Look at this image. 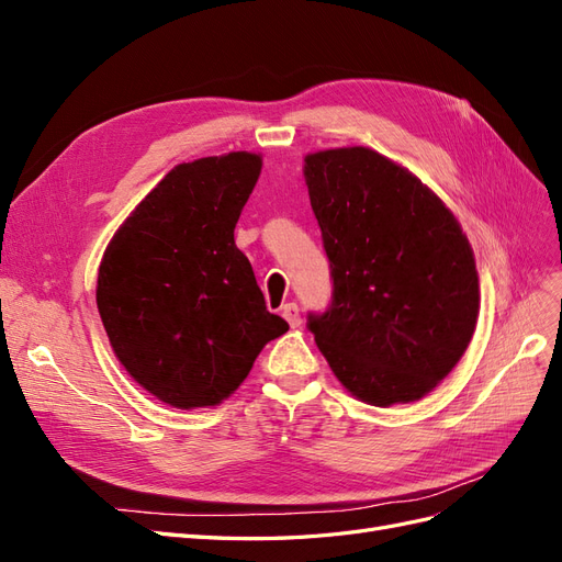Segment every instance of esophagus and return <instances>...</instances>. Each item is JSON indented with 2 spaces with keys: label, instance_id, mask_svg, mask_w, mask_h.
<instances>
[{
  "label": "esophagus",
  "instance_id": "34e87169",
  "mask_svg": "<svg viewBox=\"0 0 562 562\" xmlns=\"http://www.w3.org/2000/svg\"><path fill=\"white\" fill-rule=\"evenodd\" d=\"M281 316L288 321V326H291V328H297L300 323H302L300 307H297L295 302H288V304H283V307H281Z\"/></svg>",
  "mask_w": 562,
  "mask_h": 562
}]
</instances>
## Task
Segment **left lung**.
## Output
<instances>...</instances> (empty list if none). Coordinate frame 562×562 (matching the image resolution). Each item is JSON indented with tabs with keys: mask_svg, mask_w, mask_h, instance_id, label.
I'll return each instance as SVG.
<instances>
[{
	"mask_svg": "<svg viewBox=\"0 0 562 562\" xmlns=\"http://www.w3.org/2000/svg\"><path fill=\"white\" fill-rule=\"evenodd\" d=\"M333 297L310 312L335 378L370 405L411 403L462 359L479 271L454 215L427 184L366 147L304 159Z\"/></svg>",
	"mask_w": 562,
	"mask_h": 562,
	"instance_id": "1",
	"label": "left lung"
}]
</instances>
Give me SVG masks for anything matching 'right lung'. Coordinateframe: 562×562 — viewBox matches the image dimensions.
I'll list each match as a JSON object with an SVG mask.
<instances>
[{
  "instance_id": "1",
  "label": "right lung",
  "mask_w": 562,
  "mask_h": 562,
  "mask_svg": "<svg viewBox=\"0 0 562 562\" xmlns=\"http://www.w3.org/2000/svg\"><path fill=\"white\" fill-rule=\"evenodd\" d=\"M260 168L250 151L176 166L119 227L98 269L95 302L116 359L182 411L227 398L288 330L234 244Z\"/></svg>"
}]
</instances>
